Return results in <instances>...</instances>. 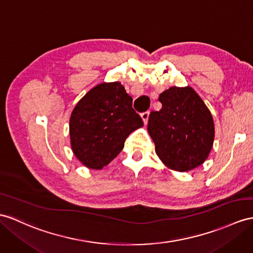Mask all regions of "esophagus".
Returning <instances> with one entry per match:
<instances>
[{
    "label": "esophagus",
    "instance_id": "obj_1",
    "mask_svg": "<svg viewBox=\"0 0 253 253\" xmlns=\"http://www.w3.org/2000/svg\"><path fill=\"white\" fill-rule=\"evenodd\" d=\"M140 117H141V119H143V121H144L145 125H147L148 118H149V112H145V113H143V114L140 115Z\"/></svg>",
    "mask_w": 253,
    "mask_h": 253
}]
</instances>
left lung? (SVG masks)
Returning a JSON list of instances; mask_svg holds the SVG:
<instances>
[{
    "instance_id": "8db88e82",
    "label": "left lung",
    "mask_w": 253,
    "mask_h": 253,
    "mask_svg": "<svg viewBox=\"0 0 253 253\" xmlns=\"http://www.w3.org/2000/svg\"><path fill=\"white\" fill-rule=\"evenodd\" d=\"M162 108L151 112L148 133L166 168L189 171L204 163L212 149L214 123L211 110L190 87H170L159 95Z\"/></svg>"
}]
</instances>
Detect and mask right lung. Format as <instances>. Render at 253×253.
Here are the masks:
<instances>
[{"label": "right lung", "instance_id": "obj_1", "mask_svg": "<svg viewBox=\"0 0 253 253\" xmlns=\"http://www.w3.org/2000/svg\"><path fill=\"white\" fill-rule=\"evenodd\" d=\"M132 101L119 82L98 84L78 101L70 117V139L74 156L85 168L108 165L128 135L144 126Z\"/></svg>", "mask_w": 253, "mask_h": 253}]
</instances>
